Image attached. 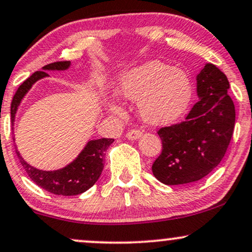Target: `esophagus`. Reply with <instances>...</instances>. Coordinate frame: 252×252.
Segmentation results:
<instances>
[{"label":"esophagus","instance_id":"1","mask_svg":"<svg viewBox=\"0 0 252 252\" xmlns=\"http://www.w3.org/2000/svg\"><path fill=\"white\" fill-rule=\"evenodd\" d=\"M126 138H129V139H137L142 136V131L138 129H131L126 132Z\"/></svg>","mask_w":252,"mask_h":252}]
</instances>
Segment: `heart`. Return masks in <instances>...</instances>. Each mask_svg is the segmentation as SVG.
Here are the masks:
<instances>
[{"label":"heart","instance_id":"b5f03b06","mask_svg":"<svg viewBox=\"0 0 252 252\" xmlns=\"http://www.w3.org/2000/svg\"><path fill=\"white\" fill-rule=\"evenodd\" d=\"M118 92L123 98L138 101L139 114L145 122L162 126L174 122L189 107L192 82L183 69L155 60L130 70L121 81ZM110 109L121 113L115 103Z\"/></svg>","mask_w":252,"mask_h":252}]
</instances>
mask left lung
Returning <instances> with one entry per match:
<instances>
[{
	"mask_svg": "<svg viewBox=\"0 0 252 252\" xmlns=\"http://www.w3.org/2000/svg\"><path fill=\"white\" fill-rule=\"evenodd\" d=\"M229 81L208 63L197 75V95L187 120L160 128L162 153L151 170L166 186L192 183L210 174L225 155L235 128V105Z\"/></svg>",
	"mask_w": 252,
	"mask_h": 252,
	"instance_id": "left-lung-1",
	"label": "left lung"
}]
</instances>
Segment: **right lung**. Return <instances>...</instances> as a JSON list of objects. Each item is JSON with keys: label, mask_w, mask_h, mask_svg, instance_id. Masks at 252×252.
<instances>
[{"label": "right lung", "mask_w": 252, "mask_h": 252, "mask_svg": "<svg viewBox=\"0 0 252 252\" xmlns=\"http://www.w3.org/2000/svg\"><path fill=\"white\" fill-rule=\"evenodd\" d=\"M69 65H70L69 61H57V62L44 65L43 70H64ZM45 76H48L45 71H36L19 87L10 105L11 122H14L17 107L20 105L24 95L28 93V90L36 81ZM113 142V138H99L88 142L86 148L82 150V153L74 162L56 171L38 170L34 166L29 165L17 150L16 155L30 180L42 189L55 195L74 196L87 191L96 183L104 166L103 162H104L105 150Z\"/></svg>", "instance_id": "1"}]
</instances>
